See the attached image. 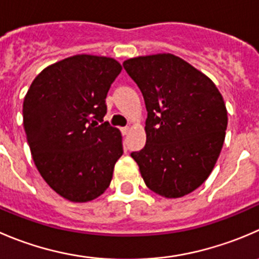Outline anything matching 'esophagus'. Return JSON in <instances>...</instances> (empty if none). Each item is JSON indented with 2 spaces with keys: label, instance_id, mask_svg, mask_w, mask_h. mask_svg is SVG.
Here are the masks:
<instances>
[{
  "label": "esophagus",
  "instance_id": "1",
  "mask_svg": "<svg viewBox=\"0 0 259 259\" xmlns=\"http://www.w3.org/2000/svg\"><path fill=\"white\" fill-rule=\"evenodd\" d=\"M129 130H130L129 126H125V127H121V129H120V132H121L122 135H126L127 133H129Z\"/></svg>",
  "mask_w": 259,
  "mask_h": 259
}]
</instances>
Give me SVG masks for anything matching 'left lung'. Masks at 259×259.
Returning <instances> with one entry per match:
<instances>
[{
    "mask_svg": "<svg viewBox=\"0 0 259 259\" xmlns=\"http://www.w3.org/2000/svg\"><path fill=\"white\" fill-rule=\"evenodd\" d=\"M148 111L147 143L132 157L145 185L163 197L192 192L211 173L225 139L228 112L212 81L172 54L124 62Z\"/></svg>",
    "mask_w": 259,
    "mask_h": 259,
    "instance_id": "8db88e82",
    "label": "left lung"
}]
</instances>
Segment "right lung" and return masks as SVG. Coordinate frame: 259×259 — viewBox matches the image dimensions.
<instances>
[{"mask_svg": "<svg viewBox=\"0 0 259 259\" xmlns=\"http://www.w3.org/2000/svg\"><path fill=\"white\" fill-rule=\"evenodd\" d=\"M120 72L112 58L74 55L47 67L25 96L24 127L35 165L69 201L104 193L124 153L119 129L104 121L105 100Z\"/></svg>", "mask_w": 259, "mask_h": 259, "instance_id": "add662e5", "label": "right lung"}]
</instances>
